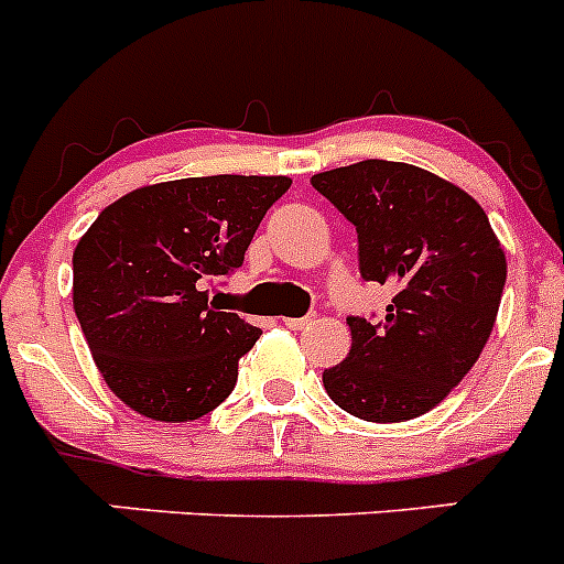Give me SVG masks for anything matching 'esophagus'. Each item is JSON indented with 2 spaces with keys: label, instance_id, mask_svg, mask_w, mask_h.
I'll use <instances>...</instances> for the list:
<instances>
[{
  "label": "esophagus",
  "instance_id": "esophagus-1",
  "mask_svg": "<svg viewBox=\"0 0 564 564\" xmlns=\"http://www.w3.org/2000/svg\"><path fill=\"white\" fill-rule=\"evenodd\" d=\"M315 321V315H304V318H285V326L288 329H307L310 324H313Z\"/></svg>",
  "mask_w": 564,
  "mask_h": 564
}]
</instances>
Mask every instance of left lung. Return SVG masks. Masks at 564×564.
I'll use <instances>...</instances> for the list:
<instances>
[{"label":"left lung","instance_id":"1","mask_svg":"<svg viewBox=\"0 0 564 564\" xmlns=\"http://www.w3.org/2000/svg\"><path fill=\"white\" fill-rule=\"evenodd\" d=\"M357 229L359 276L393 285L379 321L348 315L351 351L326 368L340 410L373 423L423 415L474 368L496 324L507 257L485 210L417 165L362 160L313 176Z\"/></svg>","mask_w":564,"mask_h":564}]
</instances>
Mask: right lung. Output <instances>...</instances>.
I'll use <instances>...</instances> for the list:
<instances>
[{"instance_id":"1","label":"right lung","mask_w":564,"mask_h":564,"mask_svg":"<svg viewBox=\"0 0 564 564\" xmlns=\"http://www.w3.org/2000/svg\"><path fill=\"white\" fill-rule=\"evenodd\" d=\"M288 176H191L138 187L99 213L74 249V313L112 393L154 421H196L235 390L262 335L213 307L243 265Z\"/></svg>"}]
</instances>
